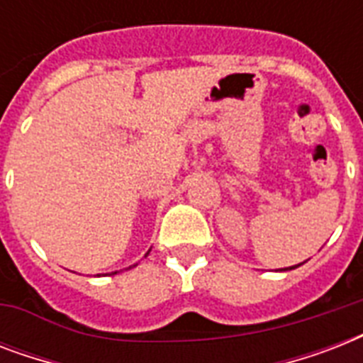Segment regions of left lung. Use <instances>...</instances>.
<instances>
[{
  "label": "left lung",
  "mask_w": 363,
  "mask_h": 363,
  "mask_svg": "<svg viewBox=\"0 0 363 363\" xmlns=\"http://www.w3.org/2000/svg\"><path fill=\"white\" fill-rule=\"evenodd\" d=\"M298 265H301V264H298ZM298 265H294V267H298ZM294 267H286V269H294Z\"/></svg>",
  "instance_id": "1"
}]
</instances>
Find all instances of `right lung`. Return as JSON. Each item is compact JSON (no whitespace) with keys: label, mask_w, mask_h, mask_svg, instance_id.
<instances>
[{"label":"right lung","mask_w":363,"mask_h":363,"mask_svg":"<svg viewBox=\"0 0 363 363\" xmlns=\"http://www.w3.org/2000/svg\"><path fill=\"white\" fill-rule=\"evenodd\" d=\"M115 273H116V271H115Z\"/></svg>","instance_id":"obj_1"}]
</instances>
